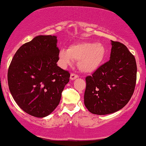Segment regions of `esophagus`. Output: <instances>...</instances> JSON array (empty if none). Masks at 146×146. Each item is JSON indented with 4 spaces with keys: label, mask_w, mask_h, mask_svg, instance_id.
I'll return each mask as SVG.
<instances>
[{
    "label": "esophagus",
    "mask_w": 146,
    "mask_h": 146,
    "mask_svg": "<svg viewBox=\"0 0 146 146\" xmlns=\"http://www.w3.org/2000/svg\"><path fill=\"white\" fill-rule=\"evenodd\" d=\"M77 77H78V75H77V74H75V73H71V76H70V79H71V80H74V79L77 78Z\"/></svg>",
    "instance_id": "obj_1"
}]
</instances>
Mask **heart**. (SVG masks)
Returning <instances> with one entry per match:
<instances>
[{
	"instance_id": "b5f03b06",
	"label": "heart",
	"mask_w": 146,
	"mask_h": 146,
	"mask_svg": "<svg viewBox=\"0 0 146 146\" xmlns=\"http://www.w3.org/2000/svg\"><path fill=\"white\" fill-rule=\"evenodd\" d=\"M106 56V48L101 43L81 42L72 44L68 50L62 49L59 58L63 64L79 60L78 67L84 73H92L100 67Z\"/></svg>"
}]
</instances>
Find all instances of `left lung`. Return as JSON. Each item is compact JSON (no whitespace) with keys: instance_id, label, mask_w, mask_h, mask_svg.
Wrapping results in <instances>:
<instances>
[{"instance_id":"left-lung-1","label":"left lung","mask_w":146,"mask_h":146,"mask_svg":"<svg viewBox=\"0 0 146 146\" xmlns=\"http://www.w3.org/2000/svg\"><path fill=\"white\" fill-rule=\"evenodd\" d=\"M111 42L110 60L86 77L85 106L98 115L123 108L133 94L137 79L135 56L123 44Z\"/></svg>"}]
</instances>
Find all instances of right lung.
Wrapping results in <instances>:
<instances>
[{
  "label": "right lung",
  "mask_w": 146,
  "mask_h": 146,
  "mask_svg": "<svg viewBox=\"0 0 146 146\" xmlns=\"http://www.w3.org/2000/svg\"><path fill=\"white\" fill-rule=\"evenodd\" d=\"M54 36H38L23 44L9 65L8 85L17 104L36 117L56 108L70 73L57 66L59 50Z\"/></svg>",
  "instance_id": "right-lung-1"
}]
</instances>
